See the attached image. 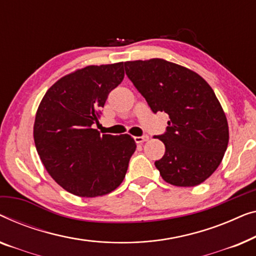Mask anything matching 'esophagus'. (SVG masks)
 Returning <instances> with one entry per match:
<instances>
[{
    "label": "esophagus",
    "mask_w": 256,
    "mask_h": 256,
    "mask_svg": "<svg viewBox=\"0 0 256 256\" xmlns=\"http://www.w3.org/2000/svg\"><path fill=\"white\" fill-rule=\"evenodd\" d=\"M148 138H150L148 136H147V134H144V136H136V138H134V142H136V144H142V142H147V140H148Z\"/></svg>",
    "instance_id": "1"
}]
</instances>
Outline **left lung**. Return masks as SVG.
<instances>
[{
  "mask_svg": "<svg viewBox=\"0 0 256 256\" xmlns=\"http://www.w3.org/2000/svg\"><path fill=\"white\" fill-rule=\"evenodd\" d=\"M125 73L154 114H168L166 152L156 167L167 183L195 186L214 174L228 144V125L214 92L195 72L164 59L124 62Z\"/></svg>",
  "mask_w": 256,
  "mask_h": 256,
  "instance_id": "1",
  "label": "left lung"
}]
</instances>
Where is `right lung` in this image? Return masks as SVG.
Returning a JSON list of instances; mask_svg holds the SVG:
<instances>
[{
  "label": "right lung",
  "instance_id": "add662e5",
  "mask_svg": "<svg viewBox=\"0 0 256 256\" xmlns=\"http://www.w3.org/2000/svg\"><path fill=\"white\" fill-rule=\"evenodd\" d=\"M123 78V62L87 66L58 80L39 104L36 148L52 178L73 195H106L125 178L134 140L128 134L100 136L92 128L108 95Z\"/></svg>",
  "mask_w": 256,
  "mask_h": 256
}]
</instances>
